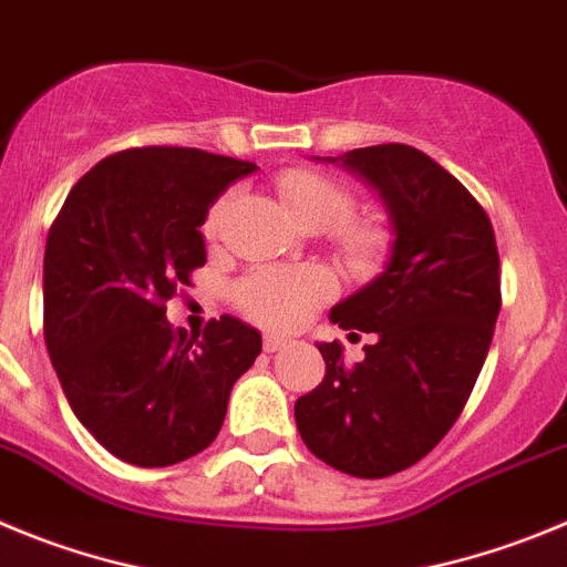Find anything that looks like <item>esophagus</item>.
Wrapping results in <instances>:
<instances>
[{"mask_svg":"<svg viewBox=\"0 0 567 567\" xmlns=\"http://www.w3.org/2000/svg\"><path fill=\"white\" fill-rule=\"evenodd\" d=\"M288 344V339H282V336H265L262 347H265V353H277V350H282V347Z\"/></svg>","mask_w":567,"mask_h":567,"instance_id":"34e87169","label":"esophagus"}]
</instances>
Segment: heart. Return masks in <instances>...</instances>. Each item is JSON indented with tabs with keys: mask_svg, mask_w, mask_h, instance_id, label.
Returning a JSON list of instances; mask_svg holds the SVG:
<instances>
[{
	"mask_svg": "<svg viewBox=\"0 0 567 567\" xmlns=\"http://www.w3.org/2000/svg\"><path fill=\"white\" fill-rule=\"evenodd\" d=\"M279 195L308 228H330L333 246L350 262H367L384 243V234L375 223L353 214V195L336 177L310 169L285 172L277 181ZM234 192H226L208 208L203 231L217 237L226 226ZM333 285L321 268L313 265H259L239 279L234 296L239 310L265 328L290 330L302 324L316 308L330 296Z\"/></svg>",
	"mask_w": 567,
	"mask_h": 567,
	"instance_id": "b5f03b06",
	"label": "heart"
}]
</instances>
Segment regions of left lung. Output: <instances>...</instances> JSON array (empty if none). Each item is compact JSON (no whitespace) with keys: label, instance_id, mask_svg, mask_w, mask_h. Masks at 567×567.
I'll return each mask as SVG.
<instances>
[{"label":"left lung","instance_id":"left-lung-1","mask_svg":"<svg viewBox=\"0 0 567 567\" xmlns=\"http://www.w3.org/2000/svg\"><path fill=\"white\" fill-rule=\"evenodd\" d=\"M328 161L379 188L395 239L384 274L330 310L375 336L364 361L319 344L324 379L293 415L319 461L375 481L430 455L466 406L499 313V257L488 214L430 155L381 144Z\"/></svg>","mask_w":567,"mask_h":567}]
</instances>
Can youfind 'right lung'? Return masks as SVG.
Listing matches in <instances>:
<instances>
[{
	"label": "right lung",
	"instance_id": "right-lung-1",
	"mask_svg": "<svg viewBox=\"0 0 567 567\" xmlns=\"http://www.w3.org/2000/svg\"><path fill=\"white\" fill-rule=\"evenodd\" d=\"M257 169L188 146H141L95 163L44 248V341L75 417L132 466L197 455L226 421L234 381L262 336L234 316L203 336L166 321V302L206 265L208 206Z\"/></svg>",
	"mask_w": 567,
	"mask_h": 567
}]
</instances>
